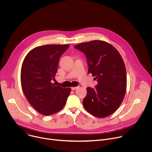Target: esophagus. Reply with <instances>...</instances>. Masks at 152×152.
<instances>
[{"label": "esophagus", "instance_id": "esophagus-1", "mask_svg": "<svg viewBox=\"0 0 152 152\" xmlns=\"http://www.w3.org/2000/svg\"><path fill=\"white\" fill-rule=\"evenodd\" d=\"M79 88V86H72V90H76Z\"/></svg>", "mask_w": 152, "mask_h": 152}]
</instances>
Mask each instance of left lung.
<instances>
[{"label":"left lung","instance_id":"left-lung-1","mask_svg":"<svg viewBox=\"0 0 152 152\" xmlns=\"http://www.w3.org/2000/svg\"><path fill=\"white\" fill-rule=\"evenodd\" d=\"M75 48L85 53L88 73L98 82L94 89L86 88L83 100L85 109L98 118L111 115L122 103L126 91V70L121 55L113 45L102 40L80 43Z\"/></svg>","mask_w":152,"mask_h":152}]
</instances>
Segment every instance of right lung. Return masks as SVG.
<instances>
[{
	"label": "right lung",
	"mask_w": 152,
	"mask_h": 152,
	"mask_svg": "<svg viewBox=\"0 0 152 152\" xmlns=\"http://www.w3.org/2000/svg\"><path fill=\"white\" fill-rule=\"evenodd\" d=\"M67 45L36 47L25 56L21 69V85L31 105L39 114L50 115L61 111L66 103L70 88L52 83L58 70L59 59Z\"/></svg>",
	"instance_id": "add662e5"
}]
</instances>
